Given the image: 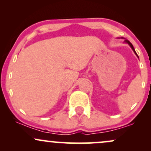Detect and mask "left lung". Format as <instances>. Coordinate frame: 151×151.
<instances>
[{
  "label": "left lung",
  "instance_id": "left-lung-1",
  "mask_svg": "<svg viewBox=\"0 0 151 151\" xmlns=\"http://www.w3.org/2000/svg\"><path fill=\"white\" fill-rule=\"evenodd\" d=\"M121 38H122V39H124V38H123V37H121ZM124 43H126V44H128V45H129L130 47H131V49H132V50H133V52H134L135 55H136V56H137V57H138V55H137V53L136 52V51H135V49H134V47H133V45H132V44H131V42H130L129 40H124Z\"/></svg>",
  "mask_w": 151,
  "mask_h": 151
}]
</instances>
